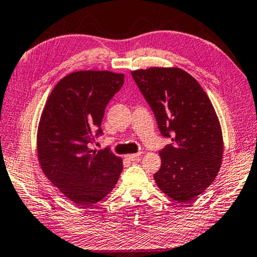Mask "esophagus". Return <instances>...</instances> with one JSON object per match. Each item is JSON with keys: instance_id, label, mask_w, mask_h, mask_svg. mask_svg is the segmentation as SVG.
I'll return each instance as SVG.
<instances>
[{"instance_id": "1", "label": "esophagus", "mask_w": 257, "mask_h": 257, "mask_svg": "<svg viewBox=\"0 0 257 257\" xmlns=\"http://www.w3.org/2000/svg\"><path fill=\"white\" fill-rule=\"evenodd\" d=\"M126 159L130 160V161H138V160L140 159V153H138V154H131V155L126 156Z\"/></svg>"}]
</instances>
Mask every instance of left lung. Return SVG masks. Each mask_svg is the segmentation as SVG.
Returning <instances> with one entry per match:
<instances>
[{
  "label": "left lung",
  "mask_w": 257,
  "mask_h": 257,
  "mask_svg": "<svg viewBox=\"0 0 257 257\" xmlns=\"http://www.w3.org/2000/svg\"><path fill=\"white\" fill-rule=\"evenodd\" d=\"M153 110L160 133L171 144L160 151L157 186L178 202L200 195L216 178L223 156L222 130L206 92L194 78L177 68L132 72Z\"/></svg>",
  "instance_id": "left-lung-1"
}]
</instances>
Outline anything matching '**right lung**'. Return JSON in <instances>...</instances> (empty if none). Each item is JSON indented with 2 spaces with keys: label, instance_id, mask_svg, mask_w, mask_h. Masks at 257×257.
I'll return each instance as SVG.
<instances>
[{
  "label": "right lung",
  "instance_id": "1",
  "mask_svg": "<svg viewBox=\"0 0 257 257\" xmlns=\"http://www.w3.org/2000/svg\"><path fill=\"white\" fill-rule=\"evenodd\" d=\"M124 84V74L79 71L63 78L51 92L38 131L42 171L74 203L89 207L109 194L123 162L109 147L92 151L103 136L101 123L110 100Z\"/></svg>",
  "mask_w": 257,
  "mask_h": 257
}]
</instances>
